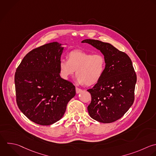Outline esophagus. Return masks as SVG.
<instances>
[{
	"mask_svg": "<svg viewBox=\"0 0 156 156\" xmlns=\"http://www.w3.org/2000/svg\"><path fill=\"white\" fill-rule=\"evenodd\" d=\"M76 93L77 94H79V93H80L82 91V90L79 88H77V87L76 88Z\"/></svg>",
	"mask_w": 156,
	"mask_h": 156,
	"instance_id": "1",
	"label": "esophagus"
}]
</instances>
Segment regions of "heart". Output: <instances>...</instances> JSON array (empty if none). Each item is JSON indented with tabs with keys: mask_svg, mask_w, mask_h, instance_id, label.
I'll list each match as a JSON object with an SVG mask.
<instances>
[{
	"mask_svg": "<svg viewBox=\"0 0 156 156\" xmlns=\"http://www.w3.org/2000/svg\"><path fill=\"white\" fill-rule=\"evenodd\" d=\"M59 68L63 79H69L76 71L77 83L91 86L101 80L105 68V60L100 54L92 55L82 51H74L68 54V60H60Z\"/></svg>",
	"mask_w": 156,
	"mask_h": 156,
	"instance_id": "heart-1",
	"label": "heart"
}]
</instances>
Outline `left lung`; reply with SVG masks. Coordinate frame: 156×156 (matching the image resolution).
Instances as JSON below:
<instances>
[{
  "instance_id": "left-lung-1",
  "label": "left lung",
  "mask_w": 156,
  "mask_h": 156,
  "mask_svg": "<svg viewBox=\"0 0 156 156\" xmlns=\"http://www.w3.org/2000/svg\"><path fill=\"white\" fill-rule=\"evenodd\" d=\"M82 43L100 51L105 60L101 80L87 90L91 95V102L87 108L88 113L98 122H114L121 118L133 103L136 76L132 61L126 54L110 43L91 39Z\"/></svg>"
}]
</instances>
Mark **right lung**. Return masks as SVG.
<instances>
[{
  "mask_svg": "<svg viewBox=\"0 0 156 156\" xmlns=\"http://www.w3.org/2000/svg\"><path fill=\"white\" fill-rule=\"evenodd\" d=\"M57 41L29 52L15 76L16 102L23 114L36 124L49 126L63 116L75 86L60 77L59 64L65 49Z\"/></svg>",
  "mask_w": 156,
  "mask_h": 156,
  "instance_id": "obj_1",
  "label": "right lung"
}]
</instances>
